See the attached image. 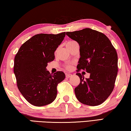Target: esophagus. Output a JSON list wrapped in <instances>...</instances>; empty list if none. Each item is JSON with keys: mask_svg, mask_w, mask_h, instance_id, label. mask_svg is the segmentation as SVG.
Here are the masks:
<instances>
[{"mask_svg": "<svg viewBox=\"0 0 131 131\" xmlns=\"http://www.w3.org/2000/svg\"><path fill=\"white\" fill-rule=\"evenodd\" d=\"M72 76V75L71 74H66V77L67 78H70Z\"/></svg>", "mask_w": 131, "mask_h": 131, "instance_id": "obj_1", "label": "esophagus"}]
</instances>
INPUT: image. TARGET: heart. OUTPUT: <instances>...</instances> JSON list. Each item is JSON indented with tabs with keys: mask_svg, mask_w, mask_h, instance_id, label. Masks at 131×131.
I'll return each mask as SVG.
<instances>
[{
	"mask_svg": "<svg viewBox=\"0 0 131 131\" xmlns=\"http://www.w3.org/2000/svg\"><path fill=\"white\" fill-rule=\"evenodd\" d=\"M75 43H76L75 41H74V40H70V41H68L66 43V46L71 45ZM66 68H67V69H70V68H71V66L69 64V65H67V66H66Z\"/></svg>",
	"mask_w": 131,
	"mask_h": 131,
	"instance_id": "1",
	"label": "heart"
}]
</instances>
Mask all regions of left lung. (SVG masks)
I'll return each mask as SVG.
<instances>
[{
	"label": "left lung",
	"instance_id": "obj_1",
	"mask_svg": "<svg viewBox=\"0 0 131 131\" xmlns=\"http://www.w3.org/2000/svg\"><path fill=\"white\" fill-rule=\"evenodd\" d=\"M78 43L80 58L78 70H85L89 78L77 73L80 83L74 89L75 96L82 104L98 106L113 92L118 72L117 51L110 40L102 32L91 28L66 32Z\"/></svg>",
	"mask_w": 131,
	"mask_h": 131
}]
</instances>
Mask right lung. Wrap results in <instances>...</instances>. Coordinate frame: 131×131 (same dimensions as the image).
Returning a JSON list of instances; mask_svg holds the SVG:
<instances>
[{"instance_id":"right-lung-1","label":"right lung","mask_w":131,"mask_h":131,"mask_svg":"<svg viewBox=\"0 0 131 131\" xmlns=\"http://www.w3.org/2000/svg\"><path fill=\"white\" fill-rule=\"evenodd\" d=\"M65 36V32L56 35L37 34L23 44L15 56L17 86L24 97L34 106H46L54 101L58 83L65 78L63 72L51 75L46 70Z\"/></svg>"}]
</instances>
